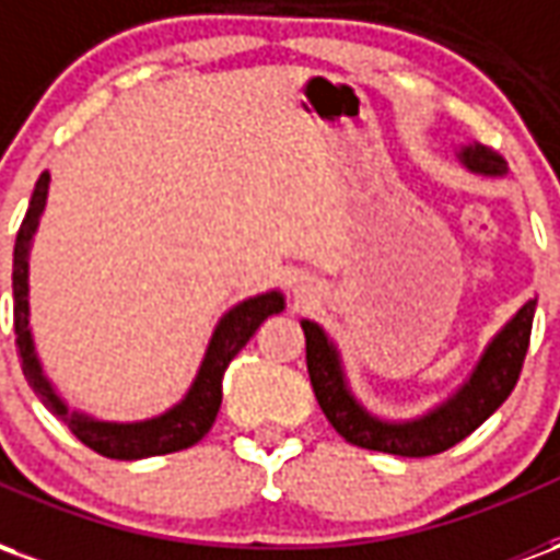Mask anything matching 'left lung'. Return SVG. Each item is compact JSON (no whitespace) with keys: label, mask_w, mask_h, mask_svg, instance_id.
<instances>
[{"label":"left lung","mask_w":560,"mask_h":560,"mask_svg":"<svg viewBox=\"0 0 560 560\" xmlns=\"http://www.w3.org/2000/svg\"><path fill=\"white\" fill-rule=\"evenodd\" d=\"M458 159L468 171L486 173V176H501L506 171V161L494 149L480 147V143L462 147ZM534 308H537V300H528L506 320L504 329L486 345L480 363L474 365L468 381L444 405L408 422L381 420L375 413L365 411L363 405L353 399L351 387L345 381L336 345L315 320H303L305 363H308V377H312L317 405L327 413L329 425L348 444L411 458L444 453L458 441H465L474 429H480L513 393L522 363H525V353H528Z\"/></svg>","instance_id":"obj_1"}]
</instances>
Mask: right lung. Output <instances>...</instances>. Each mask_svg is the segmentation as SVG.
Listing matches in <instances>:
<instances>
[{
    "label": "right lung",
    "instance_id": "1",
    "mask_svg": "<svg viewBox=\"0 0 560 560\" xmlns=\"http://www.w3.org/2000/svg\"><path fill=\"white\" fill-rule=\"evenodd\" d=\"M47 188H50V173L44 171L35 183L32 191L26 219L20 224L18 243H14V272H11V284H14V332H18V353L23 360V375L35 389V396L50 408V411L66 422L71 432L78 434L80 444H86L95 453L107 458H149L164 456V453H176L185 446L197 444L203 434L212 429L215 413L221 408V377L228 372V365L236 353L243 351L245 341L255 336V329L267 320L269 315H279L284 308V296L279 291L257 293L248 296L243 303H236L221 317L219 327L209 339V348L203 353V363L197 369L195 384L188 387L183 401H176L171 411L161 417L140 422H104L95 420L90 413L68 411L62 396L56 393L54 384L47 381L42 369V360L35 353V341H32L30 329V248L32 236L38 231V219H42L44 203H47Z\"/></svg>",
    "mask_w": 560,
    "mask_h": 560
}]
</instances>
